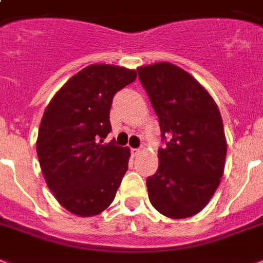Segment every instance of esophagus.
<instances>
[{
	"instance_id": "obj_1",
	"label": "esophagus",
	"mask_w": 263,
	"mask_h": 263,
	"mask_svg": "<svg viewBox=\"0 0 263 263\" xmlns=\"http://www.w3.org/2000/svg\"><path fill=\"white\" fill-rule=\"evenodd\" d=\"M140 153H142V151L139 150V148H132L131 150V154L134 155V157H139V155H140Z\"/></svg>"
}]
</instances>
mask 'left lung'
<instances>
[{
    "label": "left lung",
    "mask_w": 263,
    "mask_h": 263,
    "mask_svg": "<svg viewBox=\"0 0 263 263\" xmlns=\"http://www.w3.org/2000/svg\"><path fill=\"white\" fill-rule=\"evenodd\" d=\"M157 113L162 140L159 166L146 181L158 212L172 219L198 213L224 172L227 143L216 102L185 70L168 62L138 69Z\"/></svg>",
    "instance_id": "8db88e82"
}]
</instances>
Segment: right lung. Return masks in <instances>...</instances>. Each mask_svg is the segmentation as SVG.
I'll return each instance as SVG.
<instances>
[{
	"mask_svg": "<svg viewBox=\"0 0 263 263\" xmlns=\"http://www.w3.org/2000/svg\"><path fill=\"white\" fill-rule=\"evenodd\" d=\"M135 80V70L87 66L44 110L36 142L40 167L58 202L77 216L108 208L128 170L129 148L102 142L112 131L113 97Z\"/></svg>",
	"mask_w": 263,
	"mask_h": 263,
	"instance_id": "add662e5",
	"label": "right lung"
}]
</instances>
